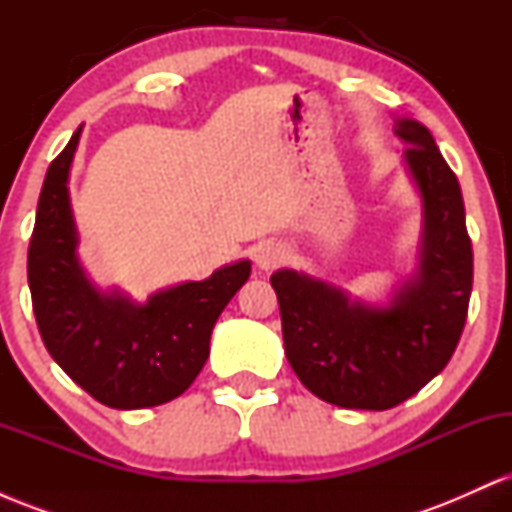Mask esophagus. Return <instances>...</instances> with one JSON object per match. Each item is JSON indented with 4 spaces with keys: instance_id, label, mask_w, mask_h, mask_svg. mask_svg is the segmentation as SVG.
<instances>
[{
    "instance_id": "obj_1",
    "label": "esophagus",
    "mask_w": 512,
    "mask_h": 512,
    "mask_svg": "<svg viewBox=\"0 0 512 512\" xmlns=\"http://www.w3.org/2000/svg\"><path fill=\"white\" fill-rule=\"evenodd\" d=\"M286 257H289V252H286V248L281 243H262L260 248L255 250L257 267L264 269V272H267V269L279 267V264H284Z\"/></svg>"
}]
</instances>
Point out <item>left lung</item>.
<instances>
[{
  "instance_id": "1",
  "label": "left lung",
  "mask_w": 512,
  "mask_h": 512,
  "mask_svg": "<svg viewBox=\"0 0 512 512\" xmlns=\"http://www.w3.org/2000/svg\"><path fill=\"white\" fill-rule=\"evenodd\" d=\"M395 134L409 144L404 161L424 199L414 279L387 308H368L291 269L272 274L291 368L315 397L344 409H392L431 383L455 354L472 296L460 182L424 125L399 120Z\"/></svg>"
}]
</instances>
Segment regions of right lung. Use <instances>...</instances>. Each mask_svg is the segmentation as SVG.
<instances>
[{"label":"right lung","instance_id":"1","mask_svg":"<svg viewBox=\"0 0 512 512\" xmlns=\"http://www.w3.org/2000/svg\"><path fill=\"white\" fill-rule=\"evenodd\" d=\"M81 127L50 163L28 245V286L45 349L93 399L113 409L166 404L207 363L221 310L248 281L250 262L216 269L209 279L154 293L144 305L103 296L76 260L69 166Z\"/></svg>","mask_w":512,"mask_h":512}]
</instances>
